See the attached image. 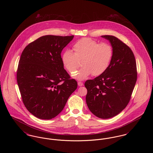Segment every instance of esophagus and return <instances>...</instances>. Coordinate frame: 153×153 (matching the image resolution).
Here are the masks:
<instances>
[{
	"label": "esophagus",
	"instance_id": "esophagus-1",
	"mask_svg": "<svg viewBox=\"0 0 153 153\" xmlns=\"http://www.w3.org/2000/svg\"><path fill=\"white\" fill-rule=\"evenodd\" d=\"M78 85L79 86V87H81V86H83V83L82 82H80V81H79V82H78Z\"/></svg>",
	"mask_w": 153,
	"mask_h": 153
}]
</instances>
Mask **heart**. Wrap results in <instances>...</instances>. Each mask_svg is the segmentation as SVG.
<instances>
[{"mask_svg": "<svg viewBox=\"0 0 153 153\" xmlns=\"http://www.w3.org/2000/svg\"><path fill=\"white\" fill-rule=\"evenodd\" d=\"M72 49L73 53L70 50L64 51L61 59L65 69L71 73L76 70L79 61H81L82 67L72 75L77 80H85L91 74L102 75L108 68L114 54L110 44H99L89 38L79 40L73 45Z\"/></svg>", "mask_w": 153, "mask_h": 153, "instance_id": "b5f03b06", "label": "heart"}]
</instances>
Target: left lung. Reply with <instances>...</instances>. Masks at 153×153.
I'll return each instance as SVG.
<instances>
[{
  "label": "left lung",
  "mask_w": 153,
  "mask_h": 153,
  "mask_svg": "<svg viewBox=\"0 0 153 153\" xmlns=\"http://www.w3.org/2000/svg\"><path fill=\"white\" fill-rule=\"evenodd\" d=\"M109 41L114 54L107 70L85 82L86 102L96 117L109 119L127 105L137 79V64L131 49L112 36H102Z\"/></svg>",
  "instance_id": "left-lung-1"
}]
</instances>
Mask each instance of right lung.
Wrapping results in <instances>:
<instances>
[{
  "instance_id": "right-lung-1",
  "label": "right lung",
  "mask_w": 153,
  "mask_h": 153,
  "mask_svg": "<svg viewBox=\"0 0 153 153\" xmlns=\"http://www.w3.org/2000/svg\"><path fill=\"white\" fill-rule=\"evenodd\" d=\"M73 37L41 36L22 51L17 82L25 106L39 119L49 120L57 116L77 89V82L70 79L61 56Z\"/></svg>"
}]
</instances>
